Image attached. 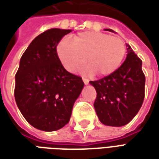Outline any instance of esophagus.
I'll return each instance as SVG.
<instances>
[{
	"mask_svg": "<svg viewBox=\"0 0 159 159\" xmlns=\"http://www.w3.org/2000/svg\"><path fill=\"white\" fill-rule=\"evenodd\" d=\"M83 83H84V84H89V79H87V78H85V77H83Z\"/></svg>",
	"mask_w": 159,
	"mask_h": 159,
	"instance_id": "1",
	"label": "esophagus"
}]
</instances>
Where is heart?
Segmentation results:
<instances>
[{"label": "heart", "instance_id": "heart-1", "mask_svg": "<svg viewBox=\"0 0 159 159\" xmlns=\"http://www.w3.org/2000/svg\"><path fill=\"white\" fill-rule=\"evenodd\" d=\"M62 66L73 71L86 63L89 73L108 76L116 71L126 54V45L121 37L93 31H83L73 36L72 42L63 38L56 48Z\"/></svg>", "mask_w": 159, "mask_h": 159}]
</instances>
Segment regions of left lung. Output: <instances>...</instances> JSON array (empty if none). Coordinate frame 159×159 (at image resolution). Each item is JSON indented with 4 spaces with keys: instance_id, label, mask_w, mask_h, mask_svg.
<instances>
[{
    "instance_id": "8db88e82",
    "label": "left lung",
    "mask_w": 159,
    "mask_h": 159,
    "mask_svg": "<svg viewBox=\"0 0 159 159\" xmlns=\"http://www.w3.org/2000/svg\"><path fill=\"white\" fill-rule=\"evenodd\" d=\"M106 30L113 32L111 29ZM119 68L97 81H90L97 96L93 103L101 123L107 126L121 127L129 123L138 113L145 97L146 77L142 61L131 49Z\"/></svg>"
}]
</instances>
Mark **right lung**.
Masks as SVG:
<instances>
[{
    "mask_svg": "<svg viewBox=\"0 0 159 159\" xmlns=\"http://www.w3.org/2000/svg\"><path fill=\"white\" fill-rule=\"evenodd\" d=\"M70 31L46 30L33 40L20 59L15 75L16 104L37 129L55 131L69 123L84 86L82 77L64 68L56 52L59 41Z\"/></svg>",
    "mask_w": 159,
    "mask_h": 159,
    "instance_id": "add662e5",
    "label": "right lung"
}]
</instances>
